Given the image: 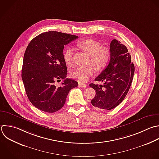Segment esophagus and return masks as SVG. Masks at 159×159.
Returning a JSON list of instances; mask_svg holds the SVG:
<instances>
[{
	"label": "esophagus",
	"mask_w": 159,
	"mask_h": 159,
	"mask_svg": "<svg viewBox=\"0 0 159 159\" xmlns=\"http://www.w3.org/2000/svg\"><path fill=\"white\" fill-rule=\"evenodd\" d=\"M78 86L80 87H83V88H86L87 85L86 84L84 83H78Z\"/></svg>",
	"instance_id": "34e87169"
}]
</instances>
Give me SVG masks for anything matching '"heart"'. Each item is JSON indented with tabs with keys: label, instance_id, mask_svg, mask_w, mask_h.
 Segmentation results:
<instances>
[{
	"label": "heart",
	"instance_id": "heart-1",
	"mask_svg": "<svg viewBox=\"0 0 159 159\" xmlns=\"http://www.w3.org/2000/svg\"><path fill=\"white\" fill-rule=\"evenodd\" d=\"M76 47L91 57L90 64L94 66L97 70L101 71L107 65L111 58L110 50L108 48L102 47L99 42L91 39H87L78 42ZM73 53L74 50L72 48H68L65 51L63 58L67 66L73 65ZM94 67L92 66L77 67L71 73V76L80 82H86L94 75L96 70Z\"/></svg>",
	"mask_w": 159,
	"mask_h": 159
}]
</instances>
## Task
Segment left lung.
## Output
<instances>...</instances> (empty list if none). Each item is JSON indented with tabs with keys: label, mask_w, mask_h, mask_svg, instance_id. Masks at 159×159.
I'll return each instance as SVG.
<instances>
[{
	"label": "left lung",
	"mask_w": 159,
	"mask_h": 159,
	"mask_svg": "<svg viewBox=\"0 0 159 159\" xmlns=\"http://www.w3.org/2000/svg\"><path fill=\"white\" fill-rule=\"evenodd\" d=\"M109 50L108 65L94 80L104 81V84H89L96 91L91 104L97 109L111 110L121 103L129 90L134 74V65L125 45L114 39Z\"/></svg>",
	"instance_id": "left-lung-1"
}]
</instances>
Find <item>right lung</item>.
<instances>
[{
	"label": "right lung",
	"mask_w": 159,
	"mask_h": 159,
	"mask_svg": "<svg viewBox=\"0 0 159 159\" xmlns=\"http://www.w3.org/2000/svg\"><path fill=\"white\" fill-rule=\"evenodd\" d=\"M78 38L68 34L50 31L33 39L25 50L22 78L31 103L39 109L55 112L65 104L71 89L78 82L66 78L64 46ZM64 80L57 87L54 83Z\"/></svg>",
	"instance_id": "right-lung-1"
}]
</instances>
